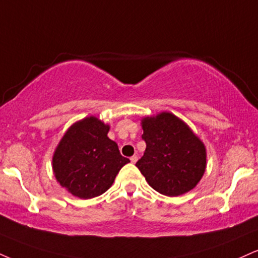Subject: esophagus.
Returning <instances> with one entry per match:
<instances>
[{"label":"esophagus","instance_id":"1","mask_svg":"<svg viewBox=\"0 0 258 258\" xmlns=\"http://www.w3.org/2000/svg\"><path fill=\"white\" fill-rule=\"evenodd\" d=\"M137 160H138V156H137V155H133V156L131 157V162H132V163H136V162H137Z\"/></svg>","mask_w":258,"mask_h":258}]
</instances>
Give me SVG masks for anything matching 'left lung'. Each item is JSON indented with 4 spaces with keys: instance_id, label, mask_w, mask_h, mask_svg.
<instances>
[{
    "instance_id": "1",
    "label": "left lung",
    "mask_w": 258,
    "mask_h": 258,
    "mask_svg": "<svg viewBox=\"0 0 258 258\" xmlns=\"http://www.w3.org/2000/svg\"><path fill=\"white\" fill-rule=\"evenodd\" d=\"M144 155L136 163L149 185L164 196L186 194L206 170V147L185 122L170 113L142 121Z\"/></svg>"
}]
</instances>
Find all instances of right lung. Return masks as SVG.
<instances>
[{
	"instance_id": "obj_1",
	"label": "right lung",
	"mask_w": 258,
	"mask_h": 258,
	"mask_svg": "<svg viewBox=\"0 0 258 258\" xmlns=\"http://www.w3.org/2000/svg\"><path fill=\"white\" fill-rule=\"evenodd\" d=\"M109 126L90 116L70 127L52 157V169L61 186L83 200L104 194L119 170L130 162L108 138Z\"/></svg>"
}]
</instances>
